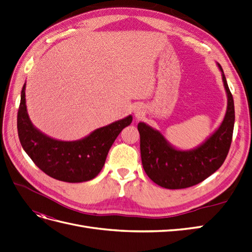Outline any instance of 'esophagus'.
I'll return each instance as SVG.
<instances>
[{
	"label": "esophagus",
	"instance_id": "esophagus-1",
	"mask_svg": "<svg viewBox=\"0 0 252 252\" xmlns=\"http://www.w3.org/2000/svg\"><path fill=\"white\" fill-rule=\"evenodd\" d=\"M134 113H135V116H136V118H141V117H143V110L141 109V108H136L135 110H134Z\"/></svg>",
	"mask_w": 252,
	"mask_h": 252
}]
</instances>
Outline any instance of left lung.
I'll return each mask as SVG.
<instances>
[{"instance_id":"obj_1","label":"left lung","mask_w":252,"mask_h":252,"mask_svg":"<svg viewBox=\"0 0 252 252\" xmlns=\"http://www.w3.org/2000/svg\"><path fill=\"white\" fill-rule=\"evenodd\" d=\"M227 95V109L220 125L207 139L192 149H180L157 129L140 122L143 168L157 185L167 189H182L199 184L215 173L229 151L233 126L234 103L224 71L219 63Z\"/></svg>"}]
</instances>
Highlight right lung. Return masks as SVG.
<instances>
[{
    "mask_svg": "<svg viewBox=\"0 0 252 252\" xmlns=\"http://www.w3.org/2000/svg\"><path fill=\"white\" fill-rule=\"evenodd\" d=\"M26 82L22 88L18 111V132L23 149L49 177L68 183H82L100 173L108 151L121 131L131 124L132 116L95 129L77 141L53 139L37 129L26 106Z\"/></svg>",
    "mask_w": 252,
    "mask_h": 252,
    "instance_id": "right-lung-1",
    "label": "right lung"
}]
</instances>
